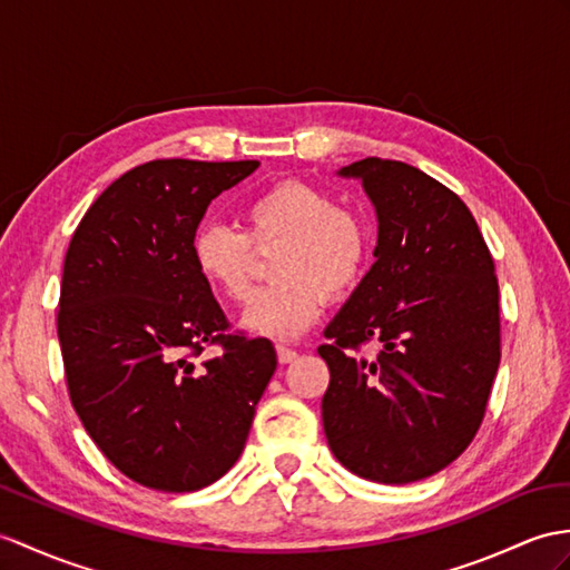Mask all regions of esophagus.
<instances>
[{
	"mask_svg": "<svg viewBox=\"0 0 570 570\" xmlns=\"http://www.w3.org/2000/svg\"><path fill=\"white\" fill-rule=\"evenodd\" d=\"M275 351H277V360H281V365L293 363V360L297 357V351L287 348V345H275Z\"/></svg>",
	"mask_w": 570,
	"mask_h": 570,
	"instance_id": "34e87169",
	"label": "esophagus"
}]
</instances>
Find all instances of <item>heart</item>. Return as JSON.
Segmentation results:
<instances>
[{
  "label": "heart",
  "instance_id": "obj_1",
  "mask_svg": "<svg viewBox=\"0 0 570 570\" xmlns=\"http://www.w3.org/2000/svg\"><path fill=\"white\" fill-rule=\"evenodd\" d=\"M244 232L205 222L190 239L203 281L229 299H246L256 253L271 252L275 283L248 302L244 326L266 338H297L324 307V295H351L365 277L372 232L351 207L302 180H277L242 210Z\"/></svg>",
  "mask_w": 570,
  "mask_h": 570
}]
</instances>
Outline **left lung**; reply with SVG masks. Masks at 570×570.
<instances>
[{
  "label": "left lung",
  "instance_id": "obj_1",
  "mask_svg": "<svg viewBox=\"0 0 570 570\" xmlns=\"http://www.w3.org/2000/svg\"><path fill=\"white\" fill-rule=\"evenodd\" d=\"M338 174L363 178L380 239L318 345L324 433L357 476L421 481L469 448L485 415L501 365L493 256L464 200L415 166L367 157ZM370 340L383 343L374 358L358 353Z\"/></svg>",
  "mask_w": 570,
  "mask_h": 570
}]
</instances>
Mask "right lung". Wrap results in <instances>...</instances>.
Masks as SVG:
<instances>
[{
	"mask_svg": "<svg viewBox=\"0 0 570 570\" xmlns=\"http://www.w3.org/2000/svg\"><path fill=\"white\" fill-rule=\"evenodd\" d=\"M256 169L140 164L69 242L58 312L69 401L106 460L147 489L190 493L225 476L275 372L273 343L229 331L190 256L207 205ZM207 344L223 353L196 364Z\"/></svg>",
	"mask_w": 570,
	"mask_h": 570,
	"instance_id": "right-lung-1",
	"label": "right lung"
}]
</instances>
